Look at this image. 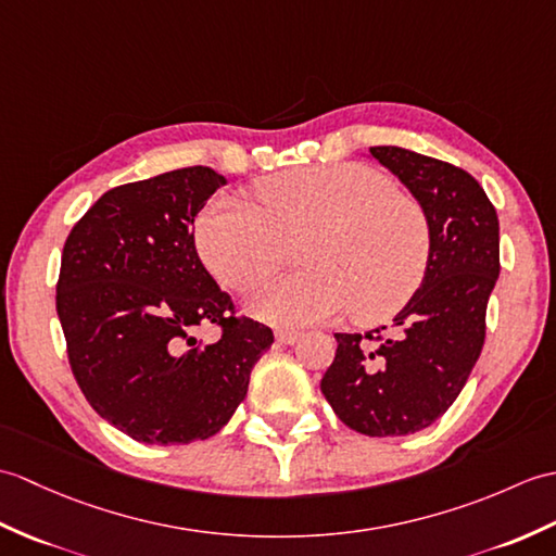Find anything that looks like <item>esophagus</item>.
I'll use <instances>...</instances> for the list:
<instances>
[{"instance_id":"esophagus-1","label":"esophagus","mask_w":556,"mask_h":556,"mask_svg":"<svg viewBox=\"0 0 556 556\" xmlns=\"http://www.w3.org/2000/svg\"><path fill=\"white\" fill-rule=\"evenodd\" d=\"M301 337H303L301 331H287V329H283V331H277V341H279V343H283V345H293V343H299V341H301Z\"/></svg>"}]
</instances>
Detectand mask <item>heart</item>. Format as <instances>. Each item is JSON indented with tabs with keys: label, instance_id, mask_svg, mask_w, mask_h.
Masks as SVG:
<instances>
[{
	"label": "heart",
	"instance_id": "1",
	"mask_svg": "<svg viewBox=\"0 0 556 556\" xmlns=\"http://www.w3.org/2000/svg\"><path fill=\"white\" fill-rule=\"evenodd\" d=\"M263 213L219 197L197 217L201 263L227 289L249 291L299 247L305 273L265 283L251 313L305 327L345 313L374 325L400 313L424 283L431 229L421 205L391 177L357 163L315 165L257 185Z\"/></svg>",
	"mask_w": 556,
	"mask_h": 556
}]
</instances>
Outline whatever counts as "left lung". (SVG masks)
Masks as SVG:
<instances>
[{
    "mask_svg": "<svg viewBox=\"0 0 556 556\" xmlns=\"http://www.w3.org/2000/svg\"><path fill=\"white\" fill-rule=\"evenodd\" d=\"M407 187L431 229L424 283L381 339L333 333L337 357L319 389L337 417L374 438L417 433L462 393L481 355L485 307L500 275V223L483 187L462 167L403 147H371Z\"/></svg>",
    "mask_w": 556,
    "mask_h": 556,
    "instance_id": "obj_1",
    "label": "left lung"
}]
</instances>
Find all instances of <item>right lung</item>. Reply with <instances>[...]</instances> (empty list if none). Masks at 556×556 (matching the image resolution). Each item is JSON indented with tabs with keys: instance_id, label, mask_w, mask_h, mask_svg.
I'll return each mask as SVG.
<instances>
[{
	"instance_id": "obj_1",
	"label": "right lung",
	"mask_w": 556,
	"mask_h": 556,
	"mask_svg": "<svg viewBox=\"0 0 556 556\" xmlns=\"http://www.w3.org/2000/svg\"><path fill=\"white\" fill-rule=\"evenodd\" d=\"M227 179L193 165L115 187L73 227L56 313L87 403L147 445L215 435L247 397L273 329L235 317L203 267L191 225ZM217 324L224 337L197 342Z\"/></svg>"
}]
</instances>
